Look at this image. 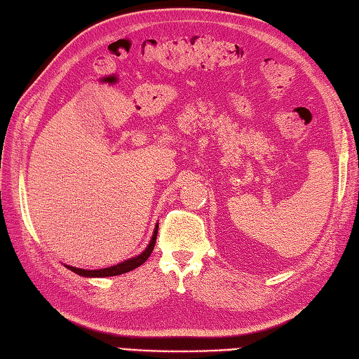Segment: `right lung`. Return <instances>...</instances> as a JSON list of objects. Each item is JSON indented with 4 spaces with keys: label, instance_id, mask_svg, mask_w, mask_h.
Listing matches in <instances>:
<instances>
[{
    "label": "right lung",
    "instance_id": "obj_1",
    "mask_svg": "<svg viewBox=\"0 0 359 359\" xmlns=\"http://www.w3.org/2000/svg\"><path fill=\"white\" fill-rule=\"evenodd\" d=\"M156 236H158V224L155 228V232H153L149 246L145 248V250L141 254L136 255V257H133V259L121 262L114 266L102 268V269H82V268H74V266H69V265H65V266L71 269L72 273H76L79 276H83V277H111V276H119V274H123V273H128V271H131V269L141 266L142 263L150 257L153 248H155V243H156Z\"/></svg>",
    "mask_w": 359,
    "mask_h": 359
}]
</instances>
